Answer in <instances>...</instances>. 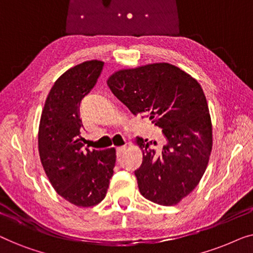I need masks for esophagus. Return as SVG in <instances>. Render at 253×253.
Listing matches in <instances>:
<instances>
[{"label": "esophagus", "instance_id": "esophagus-1", "mask_svg": "<svg viewBox=\"0 0 253 253\" xmlns=\"http://www.w3.org/2000/svg\"><path fill=\"white\" fill-rule=\"evenodd\" d=\"M126 145H123V146L117 147V148H116V154H117V157H121V155H122V154L124 153V152H126Z\"/></svg>", "mask_w": 253, "mask_h": 253}]
</instances>
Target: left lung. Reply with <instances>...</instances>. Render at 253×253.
I'll use <instances>...</instances> for the list:
<instances>
[{"instance_id": "left-lung-1", "label": "left lung", "mask_w": 253, "mask_h": 253, "mask_svg": "<svg viewBox=\"0 0 253 253\" xmlns=\"http://www.w3.org/2000/svg\"><path fill=\"white\" fill-rule=\"evenodd\" d=\"M107 84L133 115L150 119L166 138L157 153L152 141L137 137L143 152V164L134 171L140 193L159 205H176L198 185L212 152V122L202 86L169 63L123 69Z\"/></svg>"}]
</instances>
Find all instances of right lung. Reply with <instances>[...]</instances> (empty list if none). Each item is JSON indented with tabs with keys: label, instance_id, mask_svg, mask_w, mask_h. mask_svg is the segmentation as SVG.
<instances>
[{
	"label": "right lung",
	"instance_id": "obj_1",
	"mask_svg": "<svg viewBox=\"0 0 253 253\" xmlns=\"http://www.w3.org/2000/svg\"><path fill=\"white\" fill-rule=\"evenodd\" d=\"M103 62L86 61L54 83L42 109L38 134L40 160L61 197L91 207L106 197L116 161L115 148H84L79 107L101 75Z\"/></svg>",
	"mask_w": 253,
	"mask_h": 253
}]
</instances>
